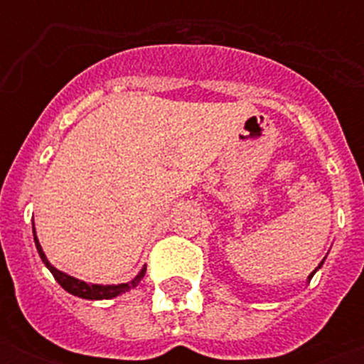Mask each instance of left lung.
<instances>
[{
    "instance_id": "1",
    "label": "left lung",
    "mask_w": 364,
    "mask_h": 364,
    "mask_svg": "<svg viewBox=\"0 0 364 364\" xmlns=\"http://www.w3.org/2000/svg\"><path fill=\"white\" fill-rule=\"evenodd\" d=\"M321 264H323V262H321ZM321 264H319V266H317V268H316V270H314V272H311V274H310V276H308V282H310V279H311V277H314V274H316V272H317V270H319V268H321Z\"/></svg>"
}]
</instances>
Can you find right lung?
<instances>
[{
  "mask_svg": "<svg viewBox=\"0 0 364 364\" xmlns=\"http://www.w3.org/2000/svg\"><path fill=\"white\" fill-rule=\"evenodd\" d=\"M33 242H36V247H37V253L41 257V260L45 262L50 274L54 276V279L62 285V287L68 291V293L75 294L79 299H87V300H107V299H115L119 294L126 293V291H130V289L137 287L139 282H141V277L145 276V270L147 268H141V272L137 274L132 282L128 283H119V285H98V283H87V282H81V279H77V277L70 276V274H65V272L58 270V268H54L50 262H48L47 255L43 251L41 243L37 240L36 236V227H33Z\"/></svg>",
  "mask_w": 364,
  "mask_h": 364,
  "instance_id": "add662e5",
  "label": "right lung"
}]
</instances>
